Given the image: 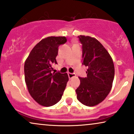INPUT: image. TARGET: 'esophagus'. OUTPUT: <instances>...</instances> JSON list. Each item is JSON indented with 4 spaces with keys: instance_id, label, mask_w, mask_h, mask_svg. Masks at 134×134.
<instances>
[{
    "instance_id": "1",
    "label": "esophagus",
    "mask_w": 134,
    "mask_h": 134,
    "mask_svg": "<svg viewBox=\"0 0 134 134\" xmlns=\"http://www.w3.org/2000/svg\"><path fill=\"white\" fill-rule=\"evenodd\" d=\"M68 77L70 79L76 76V75L75 73H71V72H68Z\"/></svg>"
}]
</instances>
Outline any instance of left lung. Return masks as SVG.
I'll return each instance as SVG.
<instances>
[{
    "mask_svg": "<svg viewBox=\"0 0 134 134\" xmlns=\"http://www.w3.org/2000/svg\"><path fill=\"white\" fill-rule=\"evenodd\" d=\"M78 38L82 45V64L88 69L86 77H79L77 99L82 104L94 106L103 101L111 90L114 65L109 52L97 39L84 35Z\"/></svg>",
    "mask_w": 134,
    "mask_h": 134,
    "instance_id": "8db88e82",
    "label": "left lung"
}]
</instances>
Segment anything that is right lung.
I'll list each match as a JSON object with an SVG mask.
<instances>
[{
	"label": "right lung",
	"mask_w": 134,
	"mask_h": 134,
	"mask_svg": "<svg viewBox=\"0 0 134 134\" xmlns=\"http://www.w3.org/2000/svg\"><path fill=\"white\" fill-rule=\"evenodd\" d=\"M65 37H48L38 43L24 64L25 81L30 94L40 105H53L62 99L69 78L67 73H52L57 64L58 47L66 42Z\"/></svg>",
	"instance_id": "add662e5"
}]
</instances>
